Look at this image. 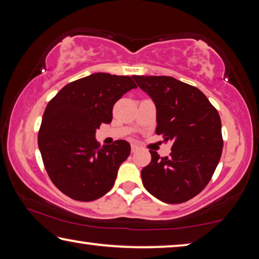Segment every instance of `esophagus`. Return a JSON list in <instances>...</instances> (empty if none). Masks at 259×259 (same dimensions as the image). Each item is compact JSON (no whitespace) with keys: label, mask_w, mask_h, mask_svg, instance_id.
I'll list each match as a JSON object with an SVG mask.
<instances>
[{"label":"esophagus","mask_w":259,"mask_h":259,"mask_svg":"<svg viewBox=\"0 0 259 259\" xmlns=\"http://www.w3.org/2000/svg\"><path fill=\"white\" fill-rule=\"evenodd\" d=\"M139 150V147L137 145H131V153H135Z\"/></svg>","instance_id":"esophagus-1"}]
</instances>
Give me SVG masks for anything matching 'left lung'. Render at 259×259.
<instances>
[{
  "instance_id": "obj_1",
  "label": "left lung",
  "mask_w": 259,
  "mask_h": 259,
  "mask_svg": "<svg viewBox=\"0 0 259 259\" xmlns=\"http://www.w3.org/2000/svg\"><path fill=\"white\" fill-rule=\"evenodd\" d=\"M134 80L156 106V135L171 143L169 156L150 151L142 170L143 185L165 203H183L208 185L223 152L222 122L217 109L198 88L171 76Z\"/></svg>"
}]
</instances>
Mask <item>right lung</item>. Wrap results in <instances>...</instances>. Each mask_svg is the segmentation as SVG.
Returning <instances> with one entry per match:
<instances>
[{
  "label": "right lung",
  "instance_id": "1",
  "mask_svg": "<svg viewBox=\"0 0 259 259\" xmlns=\"http://www.w3.org/2000/svg\"><path fill=\"white\" fill-rule=\"evenodd\" d=\"M137 88L130 76L96 73L65 85L45 111L37 142L54 185L76 201H94L111 190L130 154L125 140L100 146L96 130L111 123L113 107Z\"/></svg>",
  "mask_w": 259,
  "mask_h": 259
}]
</instances>
